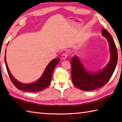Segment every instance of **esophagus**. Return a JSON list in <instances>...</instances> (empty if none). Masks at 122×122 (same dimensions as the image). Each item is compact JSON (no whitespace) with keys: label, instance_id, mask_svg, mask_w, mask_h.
<instances>
[{"label":"esophagus","instance_id":"esophagus-1","mask_svg":"<svg viewBox=\"0 0 122 122\" xmlns=\"http://www.w3.org/2000/svg\"><path fill=\"white\" fill-rule=\"evenodd\" d=\"M68 56V54L67 53H63L62 55V58L63 59H66Z\"/></svg>","mask_w":122,"mask_h":122}]
</instances>
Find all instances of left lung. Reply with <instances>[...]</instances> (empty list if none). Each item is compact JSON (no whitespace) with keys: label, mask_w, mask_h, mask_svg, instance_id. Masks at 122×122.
Masks as SVG:
<instances>
[{"label":"left lung","mask_w":122,"mask_h":122,"mask_svg":"<svg viewBox=\"0 0 122 122\" xmlns=\"http://www.w3.org/2000/svg\"><path fill=\"white\" fill-rule=\"evenodd\" d=\"M102 33L110 45L111 55L110 60L104 69L96 73H88L76 56H74L71 61L72 81L76 88L82 90H93L104 86L110 80L116 67L118 54L114 40L105 28L102 29Z\"/></svg>","instance_id":"left-lung-1"}]
</instances>
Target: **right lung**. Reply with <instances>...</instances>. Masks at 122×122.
I'll return each instance as SVG.
<instances>
[{"mask_svg":"<svg viewBox=\"0 0 122 122\" xmlns=\"http://www.w3.org/2000/svg\"><path fill=\"white\" fill-rule=\"evenodd\" d=\"M59 61V58H56L54 59L53 60L50 62V63L48 64V66L46 68V69H45L42 75L41 76V77L36 82L31 84H23L18 81L17 80H16L13 77V76L11 75V73H10L7 65L6 56L5 57L6 67L8 74H9V77L10 79H11L12 83L19 90L25 91V92H40V91L43 90L45 89H46L49 85V84L51 83L53 71L55 67L58 64Z\"/></svg>","mask_w":122,"mask_h":122,"instance_id":"add662e5","label":"right lung"}]
</instances>
